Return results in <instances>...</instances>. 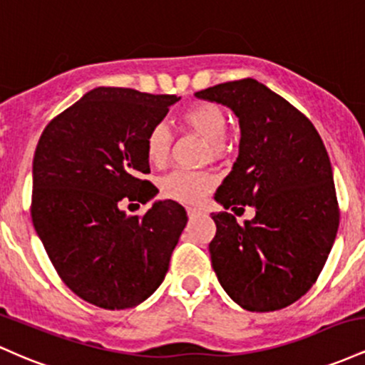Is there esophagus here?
<instances>
[{"mask_svg":"<svg viewBox=\"0 0 365 365\" xmlns=\"http://www.w3.org/2000/svg\"><path fill=\"white\" fill-rule=\"evenodd\" d=\"M186 210H187V215H190L191 219H193V217L202 215V208H198V207H187Z\"/></svg>","mask_w":365,"mask_h":365,"instance_id":"esophagus-1","label":"esophagus"}]
</instances>
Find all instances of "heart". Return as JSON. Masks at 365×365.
Instances as JSON below:
<instances>
[{
    "instance_id": "heart-1",
    "label": "heart",
    "mask_w": 365,
    "mask_h": 365,
    "mask_svg": "<svg viewBox=\"0 0 365 365\" xmlns=\"http://www.w3.org/2000/svg\"><path fill=\"white\" fill-rule=\"evenodd\" d=\"M182 120L187 128L207 139L212 153L224 150V136L227 129L226 112L210 101H200L184 110ZM172 134L162 122L148 130L145 139V153L151 165L162 167L169 160ZM217 178L208 170H174L160 179V193L169 200L193 203L215 186Z\"/></svg>"
}]
</instances>
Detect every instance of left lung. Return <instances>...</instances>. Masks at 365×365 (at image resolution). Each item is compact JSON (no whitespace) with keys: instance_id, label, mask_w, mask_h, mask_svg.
Segmentation results:
<instances>
[{"instance_id":"1","label":"left lung","mask_w":365,"mask_h":365,"mask_svg":"<svg viewBox=\"0 0 365 365\" xmlns=\"http://www.w3.org/2000/svg\"><path fill=\"white\" fill-rule=\"evenodd\" d=\"M196 98L231 108L241 130L240 153L215 193L208 245L220 286L250 312H272L312 288L338 232L333 169L312 122L255 79L217 84ZM248 204L243 227L225 210Z\"/></svg>"}]
</instances>
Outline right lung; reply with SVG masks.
Masks as SVG:
<instances>
[{
  "label": "right lung",
  "instance_id": "1",
  "mask_svg": "<svg viewBox=\"0 0 365 365\" xmlns=\"http://www.w3.org/2000/svg\"><path fill=\"white\" fill-rule=\"evenodd\" d=\"M179 100L96 88L39 138L32 224L61 281L101 309H130L151 297L187 222L172 200H158L143 217L120 210V202L146 203L158 193L141 179L150 172L145 139Z\"/></svg>",
  "mask_w": 365,
  "mask_h": 365
}]
</instances>
